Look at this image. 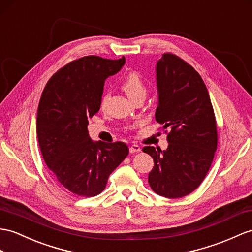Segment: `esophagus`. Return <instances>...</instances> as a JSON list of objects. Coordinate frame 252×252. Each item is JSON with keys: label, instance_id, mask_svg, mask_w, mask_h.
<instances>
[{"label": "esophagus", "instance_id": "obj_1", "mask_svg": "<svg viewBox=\"0 0 252 252\" xmlns=\"http://www.w3.org/2000/svg\"><path fill=\"white\" fill-rule=\"evenodd\" d=\"M129 151H130V153H139V152H141V147L137 144H133L129 147Z\"/></svg>", "mask_w": 252, "mask_h": 252}]
</instances>
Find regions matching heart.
Returning <instances> with one entry per match:
<instances>
[{
	"label": "heart",
	"mask_w": 252,
	"mask_h": 252,
	"mask_svg": "<svg viewBox=\"0 0 252 252\" xmlns=\"http://www.w3.org/2000/svg\"><path fill=\"white\" fill-rule=\"evenodd\" d=\"M122 87L131 100L138 96L146 95V92H147L144 82L139 76V73L136 71H131L128 73V75L125 77V79L123 80ZM103 101H105V98L102 99V102Z\"/></svg>",
	"instance_id": "heart-1"
}]
</instances>
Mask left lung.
I'll return each mask as SVG.
<instances>
[{
    "label": "left lung",
    "mask_w": 252,
    "mask_h": 252,
    "mask_svg": "<svg viewBox=\"0 0 252 252\" xmlns=\"http://www.w3.org/2000/svg\"><path fill=\"white\" fill-rule=\"evenodd\" d=\"M156 79L155 119L169 129V145L165 151L143 147L154 159L149 184L164 198H182L200 186L211 168L218 141L216 119L203 80L177 55L162 54Z\"/></svg>",
    "instance_id": "1"
}]
</instances>
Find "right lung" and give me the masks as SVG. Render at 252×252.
<instances>
[{
    "label": "right lung",
    "instance_id": "1",
    "mask_svg": "<svg viewBox=\"0 0 252 252\" xmlns=\"http://www.w3.org/2000/svg\"><path fill=\"white\" fill-rule=\"evenodd\" d=\"M124 64V57L75 60L54 73L41 94L36 122L41 155L61 185L80 197L99 194L129 153L123 142H94L88 131V120L100 109L105 80Z\"/></svg>",
    "mask_w": 252,
    "mask_h": 252
}]
</instances>
